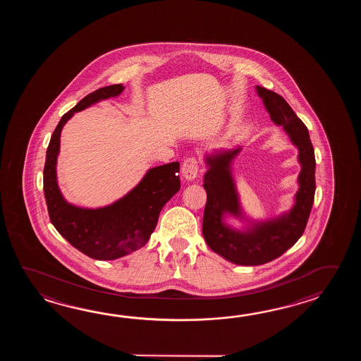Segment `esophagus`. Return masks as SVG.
<instances>
[{"mask_svg": "<svg viewBox=\"0 0 361 361\" xmlns=\"http://www.w3.org/2000/svg\"><path fill=\"white\" fill-rule=\"evenodd\" d=\"M199 161L196 157H188L182 165V174L187 180H193L199 174Z\"/></svg>", "mask_w": 361, "mask_h": 361, "instance_id": "esophagus-1", "label": "esophagus"}]
</instances>
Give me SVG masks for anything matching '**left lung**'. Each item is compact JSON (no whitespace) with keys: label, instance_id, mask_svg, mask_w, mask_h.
<instances>
[{"label":"left lung","instance_id":"left-lung-1","mask_svg":"<svg viewBox=\"0 0 361 361\" xmlns=\"http://www.w3.org/2000/svg\"><path fill=\"white\" fill-rule=\"evenodd\" d=\"M257 90L271 120L283 126L293 143L298 147L302 170L298 177L300 190L295 195V205L292 210L277 219L258 223L253 228L240 232L226 226L222 218L226 213L236 216L241 214L230 171L231 161L241 148L207 157L209 170L204 177L207 199L202 235L213 252L227 261L243 266H258L274 261L298 241L306 228L316 188L314 151L306 125L281 95L261 86H257Z\"/></svg>","mask_w":361,"mask_h":361}]
</instances>
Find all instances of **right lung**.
I'll use <instances>...</instances> for the list:
<instances>
[{
	"label": "right lung",
	"instance_id": "1",
	"mask_svg": "<svg viewBox=\"0 0 361 361\" xmlns=\"http://www.w3.org/2000/svg\"><path fill=\"white\" fill-rule=\"evenodd\" d=\"M123 90L121 84L100 87L61 116L47 147L44 168V193L50 221L71 245L99 261L120 258L145 245L156 228L162 207L180 188L179 162H170L148 170L134 190L112 205L82 209L63 199L56 183L55 165L64 123L75 112L100 99L116 97Z\"/></svg>",
	"mask_w": 361,
	"mask_h": 361
}]
</instances>
